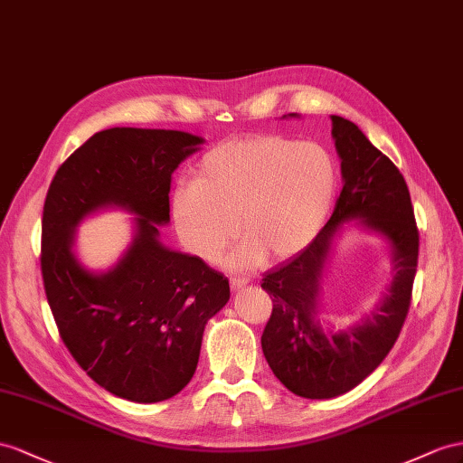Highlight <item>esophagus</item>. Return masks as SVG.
Here are the masks:
<instances>
[{"label":"esophagus","mask_w":463,"mask_h":463,"mask_svg":"<svg viewBox=\"0 0 463 463\" xmlns=\"http://www.w3.org/2000/svg\"><path fill=\"white\" fill-rule=\"evenodd\" d=\"M248 281H250L248 278H231V289H232V291L242 289Z\"/></svg>","instance_id":"1"}]
</instances>
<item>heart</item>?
Returning <instances> with one entry per match:
<instances>
[{"label": "heart", "instance_id": "obj_1", "mask_svg": "<svg viewBox=\"0 0 463 463\" xmlns=\"http://www.w3.org/2000/svg\"><path fill=\"white\" fill-rule=\"evenodd\" d=\"M338 189L335 158L317 142L252 135L221 142L199 160L194 184L172 199L177 232L189 250L215 260L239 231L236 268L303 252L333 211Z\"/></svg>", "mask_w": 463, "mask_h": 463}]
</instances>
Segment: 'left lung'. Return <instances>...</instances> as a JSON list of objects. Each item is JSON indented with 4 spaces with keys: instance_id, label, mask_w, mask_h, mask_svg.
<instances>
[{
    "instance_id": "obj_1",
    "label": "left lung",
    "mask_w": 463,
    "mask_h": 463,
    "mask_svg": "<svg viewBox=\"0 0 463 463\" xmlns=\"http://www.w3.org/2000/svg\"><path fill=\"white\" fill-rule=\"evenodd\" d=\"M330 118L345 177L333 215L303 252L262 279V289L271 298L264 355L279 382L305 399L346 393L385 360L405 325L419 262V229L405 177L358 125L338 115ZM352 218L392 244L396 276L377 314L348 331L330 334L316 318L320 276L329 241L339 224Z\"/></svg>"
}]
</instances>
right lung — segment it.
I'll use <instances>...</instances> for the list:
<instances>
[{"instance_id":"add662e5","label":"right lung","mask_w":463,"mask_h":463,"mask_svg":"<svg viewBox=\"0 0 463 463\" xmlns=\"http://www.w3.org/2000/svg\"><path fill=\"white\" fill-rule=\"evenodd\" d=\"M201 142L182 130H101L56 170L44 199L41 271L58 335L93 382L127 401L180 393L207 321L231 298L221 271L158 239V224L170 221L172 174ZM103 206L137 214V234L113 270L91 275L71 254L73 231Z\"/></svg>"}]
</instances>
